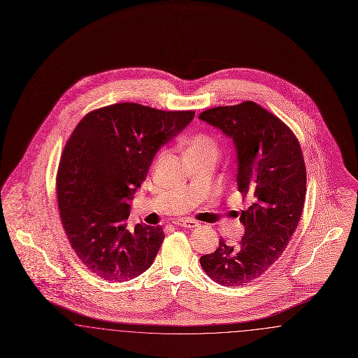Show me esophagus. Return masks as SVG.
Instances as JSON below:
<instances>
[{
    "mask_svg": "<svg viewBox=\"0 0 358 358\" xmlns=\"http://www.w3.org/2000/svg\"><path fill=\"white\" fill-rule=\"evenodd\" d=\"M174 224L178 227H185V228H196L200 225V222L192 220V219H177V220H174Z\"/></svg>",
    "mask_w": 358,
    "mask_h": 358,
    "instance_id": "34e87169",
    "label": "esophagus"
}]
</instances>
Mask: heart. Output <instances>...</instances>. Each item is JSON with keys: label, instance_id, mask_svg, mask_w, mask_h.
<instances>
[{"label": "heart", "instance_id": "1", "mask_svg": "<svg viewBox=\"0 0 358 358\" xmlns=\"http://www.w3.org/2000/svg\"><path fill=\"white\" fill-rule=\"evenodd\" d=\"M220 153V146L217 141L209 134L196 133L185 141V158L196 157H215L217 159Z\"/></svg>", "mask_w": 358, "mask_h": 358}]
</instances>
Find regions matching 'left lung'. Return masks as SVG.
Here are the masks:
<instances>
[{
  "label": "left lung",
  "mask_w": 358,
  "mask_h": 358,
  "mask_svg": "<svg viewBox=\"0 0 358 358\" xmlns=\"http://www.w3.org/2000/svg\"><path fill=\"white\" fill-rule=\"evenodd\" d=\"M200 120L234 139L238 187L251 199L241 210L245 231L236 245L200 257L206 275L227 287H241L270 270L296 229L306 197V166L289 126L251 101L209 108Z\"/></svg>",
  "instance_id": "obj_1"
}]
</instances>
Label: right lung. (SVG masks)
Returning <instances> with one entry per match:
<instances>
[{"mask_svg":"<svg viewBox=\"0 0 358 358\" xmlns=\"http://www.w3.org/2000/svg\"><path fill=\"white\" fill-rule=\"evenodd\" d=\"M193 117L194 111L117 103L90 111L69 136L56 176L60 219L76 256L103 280L126 282L153 264L164 229H130L127 201L159 148Z\"/></svg>","mask_w":358,"mask_h":358,"instance_id":"add662e5","label":"right lung"}]
</instances>
